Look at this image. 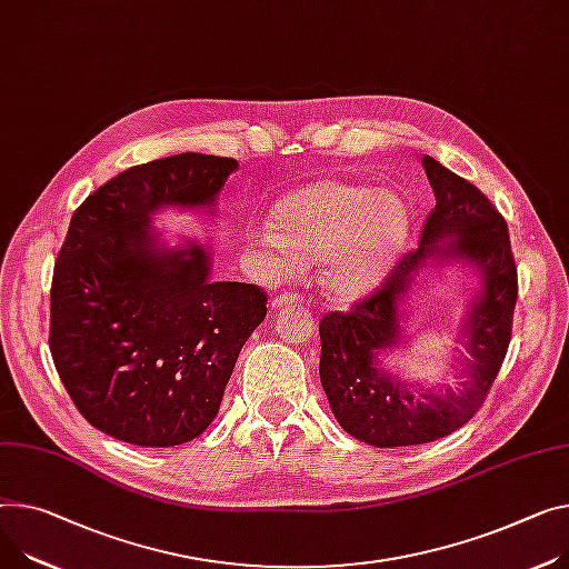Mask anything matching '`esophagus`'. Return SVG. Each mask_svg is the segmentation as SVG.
<instances>
[{"label": "esophagus", "instance_id": "1", "mask_svg": "<svg viewBox=\"0 0 569 569\" xmlns=\"http://www.w3.org/2000/svg\"><path fill=\"white\" fill-rule=\"evenodd\" d=\"M302 296L296 293V291H282L278 293L273 300H271V308L278 310V308H284V305H293V302H300Z\"/></svg>", "mask_w": 569, "mask_h": 569}]
</instances>
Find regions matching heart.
Masks as SVG:
<instances>
[{"mask_svg":"<svg viewBox=\"0 0 569 569\" xmlns=\"http://www.w3.org/2000/svg\"><path fill=\"white\" fill-rule=\"evenodd\" d=\"M410 237V209L395 191L337 180L315 182L287 196L276 223L254 230V243L278 269L300 257H326L323 284L339 298L369 291L395 264Z\"/></svg>","mask_w":569,"mask_h":569,"instance_id":"heart-1","label":"heart"}]
</instances>
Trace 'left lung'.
I'll return each mask as SVG.
<instances>
[{
	"label": "left lung",
	"instance_id": "8db88e82",
	"mask_svg": "<svg viewBox=\"0 0 569 569\" xmlns=\"http://www.w3.org/2000/svg\"><path fill=\"white\" fill-rule=\"evenodd\" d=\"M423 170L435 193L415 252L403 254L385 282L348 312H328L319 323L321 385L332 415L358 440L389 449L426 445L465 426L486 403L508 353L517 302V264L508 226L483 191L432 157ZM426 258H462L485 276L468 316L463 389L445 396L423 392L385 375L377 356L400 340L398 298Z\"/></svg>",
	"mask_w": 569,
	"mask_h": 569
}]
</instances>
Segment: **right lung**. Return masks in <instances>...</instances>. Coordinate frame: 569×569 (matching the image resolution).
Listing matches in <instances>:
<instances>
[{"label":"right lung","mask_w":569,"mask_h":569,"mask_svg":"<svg viewBox=\"0 0 569 569\" xmlns=\"http://www.w3.org/2000/svg\"><path fill=\"white\" fill-rule=\"evenodd\" d=\"M237 159L184 152L122 170L86 198L61 246L50 351L83 419L137 447L191 442L216 417L267 291L216 282L209 252L161 248L159 207H209Z\"/></svg>","instance_id":"add662e5"}]
</instances>
